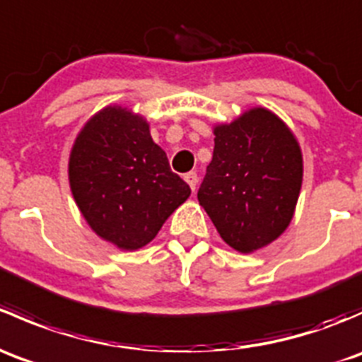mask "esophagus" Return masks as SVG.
I'll list each match as a JSON object with an SVG mask.
<instances>
[{
	"label": "esophagus",
	"instance_id": "34e87169",
	"mask_svg": "<svg viewBox=\"0 0 362 362\" xmlns=\"http://www.w3.org/2000/svg\"><path fill=\"white\" fill-rule=\"evenodd\" d=\"M185 182H187L189 184V187L192 189V192L196 191V185H198V173H196V171H191V173H187L185 175Z\"/></svg>",
	"mask_w": 362,
	"mask_h": 362
}]
</instances>
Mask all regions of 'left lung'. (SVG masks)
<instances>
[{
	"label": "left lung",
	"mask_w": 362,
	"mask_h": 362,
	"mask_svg": "<svg viewBox=\"0 0 362 362\" xmlns=\"http://www.w3.org/2000/svg\"><path fill=\"white\" fill-rule=\"evenodd\" d=\"M214 134L199 204L231 249L252 254L293 221L303 184L301 147L291 127L264 107L215 124Z\"/></svg>",
	"instance_id": "left-lung-1"
}]
</instances>
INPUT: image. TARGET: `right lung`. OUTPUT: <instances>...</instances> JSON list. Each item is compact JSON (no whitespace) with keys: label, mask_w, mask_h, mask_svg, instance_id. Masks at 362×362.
Segmentation results:
<instances>
[{"label":"right lung","mask_w":362,"mask_h":362,"mask_svg":"<svg viewBox=\"0 0 362 362\" xmlns=\"http://www.w3.org/2000/svg\"><path fill=\"white\" fill-rule=\"evenodd\" d=\"M73 199L89 228L120 250L151 243L191 187L170 170L140 113L108 105L73 141L68 160Z\"/></svg>","instance_id":"right-lung-1"}]
</instances>
